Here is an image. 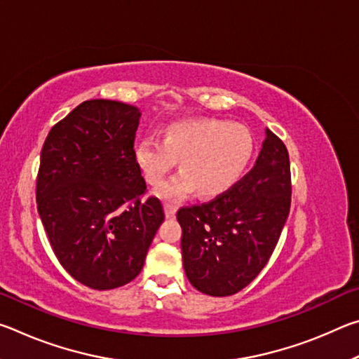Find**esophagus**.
I'll use <instances>...</instances> for the list:
<instances>
[{"mask_svg":"<svg viewBox=\"0 0 359 359\" xmlns=\"http://www.w3.org/2000/svg\"><path fill=\"white\" fill-rule=\"evenodd\" d=\"M175 212H177V208H175L174 204H165L166 218H174L175 217Z\"/></svg>","mask_w":359,"mask_h":359,"instance_id":"esophagus-1","label":"esophagus"}]
</instances>
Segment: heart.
Listing matches in <instances>:
<instances>
[{
  "label": "heart",
  "mask_w": 359,
  "mask_h": 359,
  "mask_svg": "<svg viewBox=\"0 0 359 359\" xmlns=\"http://www.w3.org/2000/svg\"><path fill=\"white\" fill-rule=\"evenodd\" d=\"M255 154V139L244 125L220 118H194L166 126L163 141L147 137L135 147V161L150 185H158L177 166L182 172L166 180L156 196L179 201L196 190L215 198L244 177Z\"/></svg>",
  "instance_id": "1"
}]
</instances>
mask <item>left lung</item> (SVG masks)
Here are the masks:
<instances>
[{
  "label": "left lung",
  "mask_w": 359,
  "mask_h": 359,
  "mask_svg": "<svg viewBox=\"0 0 359 359\" xmlns=\"http://www.w3.org/2000/svg\"><path fill=\"white\" fill-rule=\"evenodd\" d=\"M291 204L290 156L266 130L253 169L209 203L182 208V258L188 280L209 296L245 288L269 261Z\"/></svg>",
  "instance_id": "left-lung-1"
}]
</instances>
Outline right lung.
Returning a JSON list of instances; mask_svg holds the SVG:
<instances>
[{"label": "right lung", "instance_id": "1", "mask_svg": "<svg viewBox=\"0 0 359 359\" xmlns=\"http://www.w3.org/2000/svg\"><path fill=\"white\" fill-rule=\"evenodd\" d=\"M139 118V109L125 102L83 101L53 126L41 150V222L60 264L93 290L136 278L165 220L160 199H142Z\"/></svg>", "mask_w": 359, "mask_h": 359}]
</instances>
